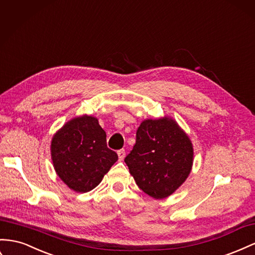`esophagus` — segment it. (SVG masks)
Masks as SVG:
<instances>
[{
  "mask_svg": "<svg viewBox=\"0 0 255 255\" xmlns=\"http://www.w3.org/2000/svg\"><path fill=\"white\" fill-rule=\"evenodd\" d=\"M118 156H119V160H120V161H122L123 159H125V156H126V150H125V149L118 150Z\"/></svg>",
  "mask_w": 255,
  "mask_h": 255,
  "instance_id": "34e87169",
  "label": "esophagus"
}]
</instances>
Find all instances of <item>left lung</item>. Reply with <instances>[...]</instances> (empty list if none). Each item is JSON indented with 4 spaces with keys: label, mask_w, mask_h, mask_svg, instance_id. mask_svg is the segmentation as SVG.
<instances>
[{
    "label": "left lung",
    "mask_w": 255,
    "mask_h": 255,
    "mask_svg": "<svg viewBox=\"0 0 255 255\" xmlns=\"http://www.w3.org/2000/svg\"><path fill=\"white\" fill-rule=\"evenodd\" d=\"M125 162L144 193L169 196L188 178L193 163L189 137L169 118L148 119L136 132V142Z\"/></svg>",
    "instance_id": "left-lung-1"
}]
</instances>
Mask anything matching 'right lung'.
Wrapping results in <instances>:
<instances>
[{"instance_id": "obj_1", "label": "right lung", "mask_w": 255, "mask_h": 255, "mask_svg": "<svg viewBox=\"0 0 255 255\" xmlns=\"http://www.w3.org/2000/svg\"><path fill=\"white\" fill-rule=\"evenodd\" d=\"M51 157L67 187L86 193L102 181L118 154L107 147L106 133L98 119L82 116L67 122L53 136Z\"/></svg>"}]
</instances>
